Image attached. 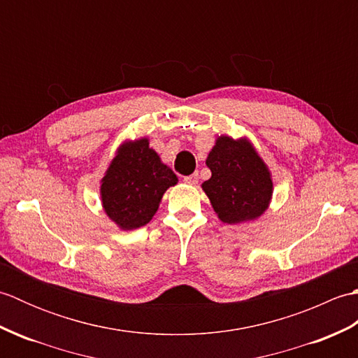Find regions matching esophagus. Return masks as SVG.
<instances>
[{
	"mask_svg": "<svg viewBox=\"0 0 358 358\" xmlns=\"http://www.w3.org/2000/svg\"><path fill=\"white\" fill-rule=\"evenodd\" d=\"M185 183L186 185H191V186H194V185H196L199 183V173H192V175H187V177H185Z\"/></svg>",
	"mask_w": 358,
	"mask_h": 358,
	"instance_id": "obj_1",
	"label": "esophagus"
}]
</instances>
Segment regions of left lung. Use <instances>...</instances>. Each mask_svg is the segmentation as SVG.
I'll use <instances>...</instances> for the list:
<instances>
[{
    "instance_id": "obj_1",
    "label": "left lung",
    "mask_w": 358,
    "mask_h": 358,
    "mask_svg": "<svg viewBox=\"0 0 358 358\" xmlns=\"http://www.w3.org/2000/svg\"><path fill=\"white\" fill-rule=\"evenodd\" d=\"M206 164L212 177L201 187L223 223L250 222L268 209L271 173L246 138L222 135L209 152Z\"/></svg>"
}]
</instances>
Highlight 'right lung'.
Instances as JSON below:
<instances>
[{"label":"right lung","mask_w":358,"mask_h":358,"mask_svg":"<svg viewBox=\"0 0 358 358\" xmlns=\"http://www.w3.org/2000/svg\"><path fill=\"white\" fill-rule=\"evenodd\" d=\"M177 175L141 138L121 144L101 180L104 212L123 231L148 224L158 210L163 194L177 185Z\"/></svg>","instance_id":"obj_1"}]
</instances>
